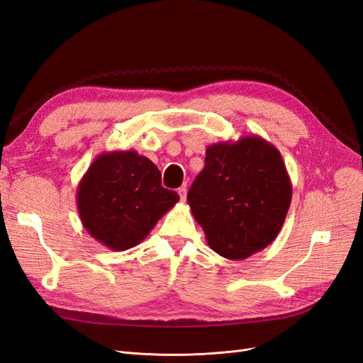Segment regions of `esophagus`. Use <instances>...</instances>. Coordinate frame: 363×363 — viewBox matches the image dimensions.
<instances>
[{
	"instance_id": "obj_1",
	"label": "esophagus",
	"mask_w": 363,
	"mask_h": 363,
	"mask_svg": "<svg viewBox=\"0 0 363 363\" xmlns=\"http://www.w3.org/2000/svg\"><path fill=\"white\" fill-rule=\"evenodd\" d=\"M177 194L180 195V200L184 201L186 200V194H188V191H186V186H182V188H179Z\"/></svg>"
}]
</instances>
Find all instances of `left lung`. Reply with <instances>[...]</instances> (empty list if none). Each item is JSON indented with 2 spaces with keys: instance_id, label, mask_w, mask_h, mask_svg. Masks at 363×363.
Instances as JSON below:
<instances>
[{
  "instance_id": "8db88e82",
  "label": "left lung",
  "mask_w": 363,
  "mask_h": 363,
  "mask_svg": "<svg viewBox=\"0 0 363 363\" xmlns=\"http://www.w3.org/2000/svg\"><path fill=\"white\" fill-rule=\"evenodd\" d=\"M292 200V183L280 151L260 136L218 142L188 203L206 240L219 256L247 259L277 238Z\"/></svg>"
}]
</instances>
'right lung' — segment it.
<instances>
[{"label":"right lung","instance_id":"obj_1","mask_svg":"<svg viewBox=\"0 0 363 363\" xmlns=\"http://www.w3.org/2000/svg\"><path fill=\"white\" fill-rule=\"evenodd\" d=\"M179 200L162 186L156 164L135 150L101 152L77 186L83 227L113 251L140 244Z\"/></svg>","mask_w":363,"mask_h":363}]
</instances>
